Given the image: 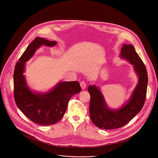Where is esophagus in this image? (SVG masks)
<instances>
[{
    "instance_id": "1",
    "label": "esophagus",
    "mask_w": 158,
    "mask_h": 158,
    "mask_svg": "<svg viewBox=\"0 0 158 158\" xmlns=\"http://www.w3.org/2000/svg\"><path fill=\"white\" fill-rule=\"evenodd\" d=\"M80 85H81V88H82V90H84V89H85V87H86V84H85V82H84V81L81 82H80Z\"/></svg>"
}]
</instances>
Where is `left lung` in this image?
I'll return each instance as SVG.
<instances>
[{
  "instance_id": "8db88e82",
  "label": "left lung",
  "mask_w": 158,
  "mask_h": 158,
  "mask_svg": "<svg viewBox=\"0 0 158 158\" xmlns=\"http://www.w3.org/2000/svg\"><path fill=\"white\" fill-rule=\"evenodd\" d=\"M120 57L132 65L133 70L138 79V83L127 101L118 109L109 107L98 86H88V91L91 96L90 118L93 123L101 129H114L124 126L139 113L145 102L148 77L143 62L132 44L123 45Z\"/></svg>"
}]
</instances>
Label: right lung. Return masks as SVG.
<instances>
[{
  "label": "right lung",
  "mask_w": 158,
  "mask_h": 158,
  "mask_svg": "<svg viewBox=\"0 0 158 158\" xmlns=\"http://www.w3.org/2000/svg\"><path fill=\"white\" fill-rule=\"evenodd\" d=\"M56 41L36 37L17 62L14 73V99L19 109L32 122L49 126L64 116L71 97L81 91L77 81H59L46 92L33 91L28 85L25 75L26 62L42 46L54 47Z\"/></svg>",
  "instance_id": "right-lung-1"
}]
</instances>
